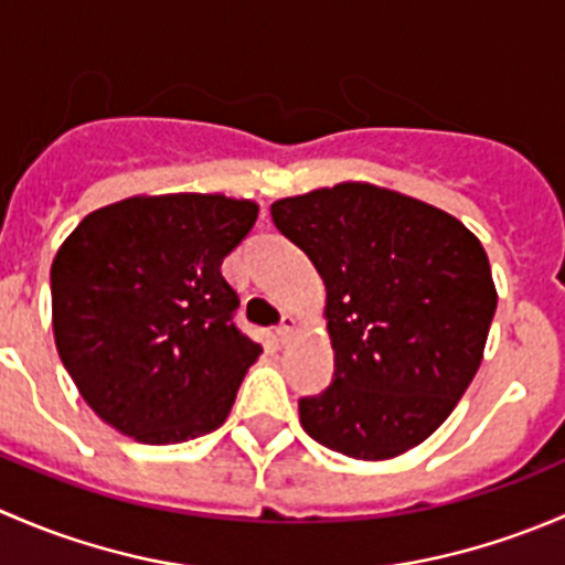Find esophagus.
Returning <instances> with one entry per match:
<instances>
[{"instance_id": "esophagus-1", "label": "esophagus", "mask_w": 565, "mask_h": 565, "mask_svg": "<svg viewBox=\"0 0 565 565\" xmlns=\"http://www.w3.org/2000/svg\"><path fill=\"white\" fill-rule=\"evenodd\" d=\"M295 330H298V319H295L292 315H284V319L278 322V328H276L278 341H289L295 335Z\"/></svg>"}]
</instances>
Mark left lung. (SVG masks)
I'll return each instance as SVG.
<instances>
[{
    "mask_svg": "<svg viewBox=\"0 0 565 565\" xmlns=\"http://www.w3.org/2000/svg\"><path fill=\"white\" fill-rule=\"evenodd\" d=\"M328 289L333 380L298 402L319 446L391 459L424 443L481 366L498 309L487 250L454 215L366 182L270 207Z\"/></svg>",
    "mask_w": 565,
    "mask_h": 565,
    "instance_id": "1",
    "label": "left lung"
}]
</instances>
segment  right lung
Listing matches in <instances>:
<instances>
[{
    "instance_id": "1",
    "label": "right lung",
    "mask_w": 565,
    "mask_h": 565,
    "mask_svg": "<svg viewBox=\"0 0 565 565\" xmlns=\"http://www.w3.org/2000/svg\"><path fill=\"white\" fill-rule=\"evenodd\" d=\"M254 202L134 196L89 213L51 265L54 339L84 402L152 446L218 429L262 347L237 328L221 262Z\"/></svg>"
}]
</instances>
